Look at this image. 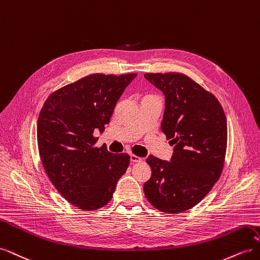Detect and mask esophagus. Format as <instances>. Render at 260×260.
<instances>
[{
	"label": "esophagus",
	"instance_id": "34e87169",
	"mask_svg": "<svg viewBox=\"0 0 260 260\" xmlns=\"http://www.w3.org/2000/svg\"><path fill=\"white\" fill-rule=\"evenodd\" d=\"M130 160H131L132 162H140L141 160H142V158H141V157H139V156H137V155L131 154V155H130Z\"/></svg>",
	"mask_w": 260,
	"mask_h": 260
}]
</instances>
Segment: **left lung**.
<instances>
[{
	"label": "left lung",
	"mask_w": 260,
	"mask_h": 260,
	"mask_svg": "<svg viewBox=\"0 0 260 260\" xmlns=\"http://www.w3.org/2000/svg\"><path fill=\"white\" fill-rule=\"evenodd\" d=\"M165 95L161 131L170 160L149 155L152 176L143 190L152 205L179 214L199 204L218 181L226 149V119L219 101L183 74H145Z\"/></svg>",
	"instance_id": "1"
}]
</instances>
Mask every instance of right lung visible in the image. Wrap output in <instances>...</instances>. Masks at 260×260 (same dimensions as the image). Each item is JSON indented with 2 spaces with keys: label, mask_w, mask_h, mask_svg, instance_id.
Returning <instances> with one entry per match:
<instances>
[{
  "label": "right lung",
  "mask_w": 260,
  "mask_h": 260,
  "mask_svg": "<svg viewBox=\"0 0 260 260\" xmlns=\"http://www.w3.org/2000/svg\"><path fill=\"white\" fill-rule=\"evenodd\" d=\"M137 74H93L55 91L38 118L39 153L53 185L73 205L95 210L112 200L130 161L95 147L118 100Z\"/></svg>",
  "instance_id": "right-lung-1"
}]
</instances>
